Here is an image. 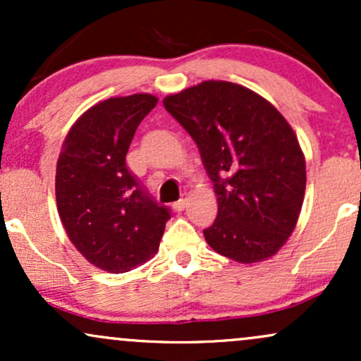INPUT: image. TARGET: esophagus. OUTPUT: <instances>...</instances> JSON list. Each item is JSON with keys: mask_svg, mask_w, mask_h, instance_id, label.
Returning <instances> with one entry per match:
<instances>
[{"mask_svg": "<svg viewBox=\"0 0 361 361\" xmlns=\"http://www.w3.org/2000/svg\"><path fill=\"white\" fill-rule=\"evenodd\" d=\"M186 205H188V197H186V195H185V197L181 198V200H178L176 204L173 205V209H175L176 212H181V210H185Z\"/></svg>", "mask_w": 361, "mask_h": 361, "instance_id": "34e87169", "label": "esophagus"}]
</instances>
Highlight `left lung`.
Masks as SVG:
<instances>
[{"mask_svg":"<svg viewBox=\"0 0 361 361\" xmlns=\"http://www.w3.org/2000/svg\"><path fill=\"white\" fill-rule=\"evenodd\" d=\"M163 105L192 135L214 181L219 210L207 244L244 264L276 255L295 229L307 181L283 115L246 86L214 80L168 94Z\"/></svg>","mask_w":361,"mask_h":361,"instance_id":"1","label":"left lung"}]
</instances>
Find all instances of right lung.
Listing matches in <instances>:
<instances>
[{
  "mask_svg": "<svg viewBox=\"0 0 361 361\" xmlns=\"http://www.w3.org/2000/svg\"><path fill=\"white\" fill-rule=\"evenodd\" d=\"M156 105L149 93L103 100L73 123L62 142L57 212L69 241L103 271L126 273L151 259L169 219L126 164L139 123Z\"/></svg>",
  "mask_w": 361,
  "mask_h": 361,
  "instance_id": "add662e5",
  "label": "right lung"
}]
</instances>
